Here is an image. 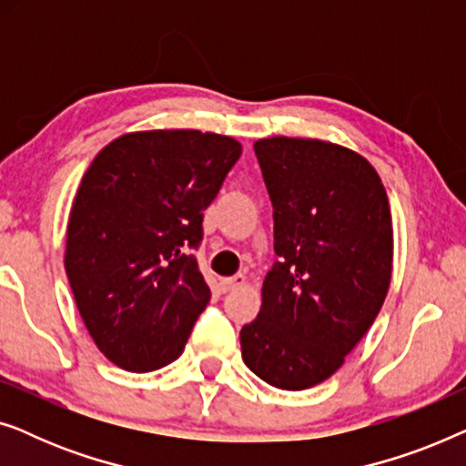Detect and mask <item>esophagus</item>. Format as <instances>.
Wrapping results in <instances>:
<instances>
[{"mask_svg": "<svg viewBox=\"0 0 466 466\" xmlns=\"http://www.w3.org/2000/svg\"><path fill=\"white\" fill-rule=\"evenodd\" d=\"M246 284V278L241 276V273H238V276H233V278H222L220 279V286L225 290H235V289H239V286H244Z\"/></svg>", "mask_w": 466, "mask_h": 466, "instance_id": "1", "label": "esophagus"}]
</instances>
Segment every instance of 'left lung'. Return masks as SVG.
Returning <instances> with one entry per match:
<instances>
[{
  "label": "left lung",
  "mask_w": 466,
  "mask_h": 466,
  "mask_svg": "<svg viewBox=\"0 0 466 466\" xmlns=\"http://www.w3.org/2000/svg\"><path fill=\"white\" fill-rule=\"evenodd\" d=\"M273 206L278 260L241 359L267 384L305 390L330 378L371 327L392 273L386 188L365 157L301 137L254 144Z\"/></svg>",
  "instance_id": "left-lung-1"
}]
</instances>
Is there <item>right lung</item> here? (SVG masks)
Instances as JSON below:
<instances>
[{
  "label": "right lung",
  "mask_w": 466,
  "mask_h": 466,
  "mask_svg": "<svg viewBox=\"0 0 466 466\" xmlns=\"http://www.w3.org/2000/svg\"><path fill=\"white\" fill-rule=\"evenodd\" d=\"M239 157L228 136L158 129L120 136L86 169L66 271L85 327L116 367L155 371L184 352L212 297L190 250Z\"/></svg>",
  "instance_id": "obj_1"
}]
</instances>
